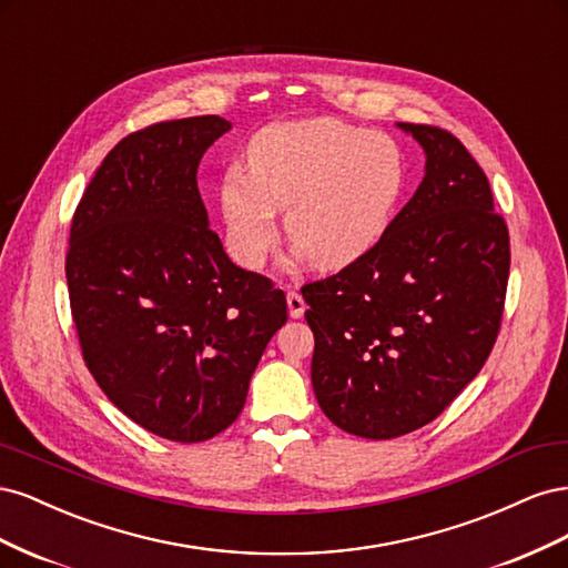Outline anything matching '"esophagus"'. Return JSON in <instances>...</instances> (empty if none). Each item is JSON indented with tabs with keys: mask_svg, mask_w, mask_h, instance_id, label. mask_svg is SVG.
Instances as JSON below:
<instances>
[{
	"mask_svg": "<svg viewBox=\"0 0 568 568\" xmlns=\"http://www.w3.org/2000/svg\"><path fill=\"white\" fill-rule=\"evenodd\" d=\"M286 305H288V315L291 317H294V320L303 317L305 301H303V296L298 294V291H288V294H286Z\"/></svg>",
	"mask_w": 568,
	"mask_h": 568,
	"instance_id": "esophagus-1",
	"label": "esophagus"
}]
</instances>
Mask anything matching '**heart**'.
Wrapping results in <instances>:
<instances>
[{
  "instance_id": "obj_1",
  "label": "heart",
  "mask_w": 568,
  "mask_h": 568,
  "mask_svg": "<svg viewBox=\"0 0 568 568\" xmlns=\"http://www.w3.org/2000/svg\"><path fill=\"white\" fill-rule=\"evenodd\" d=\"M246 168H230L217 194L227 251L244 270L265 265L277 211H286L288 242L315 267H346L382 242L407 189L403 144L336 118L263 128Z\"/></svg>"
}]
</instances>
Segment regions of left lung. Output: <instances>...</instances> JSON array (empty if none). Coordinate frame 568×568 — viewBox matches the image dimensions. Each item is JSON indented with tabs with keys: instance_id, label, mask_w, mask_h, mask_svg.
<instances>
[{
	"instance_id": "8db88e82",
	"label": "left lung",
	"mask_w": 568,
	"mask_h": 568,
	"mask_svg": "<svg viewBox=\"0 0 568 568\" xmlns=\"http://www.w3.org/2000/svg\"><path fill=\"white\" fill-rule=\"evenodd\" d=\"M398 128L426 156L415 196L367 255L301 288L317 403L372 440L434 422L480 372L509 277V232L471 153L440 128Z\"/></svg>"
}]
</instances>
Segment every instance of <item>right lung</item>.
<instances>
[{
  "label": "right lung",
  "instance_id": "add662e5",
  "mask_svg": "<svg viewBox=\"0 0 568 568\" xmlns=\"http://www.w3.org/2000/svg\"><path fill=\"white\" fill-rule=\"evenodd\" d=\"M230 130L225 118L196 115L120 140L84 189L65 255L99 388L178 443L209 440L239 417L286 322L284 291L230 261L199 194L203 153Z\"/></svg>",
  "mask_w": 568,
  "mask_h": 568
}]
</instances>
